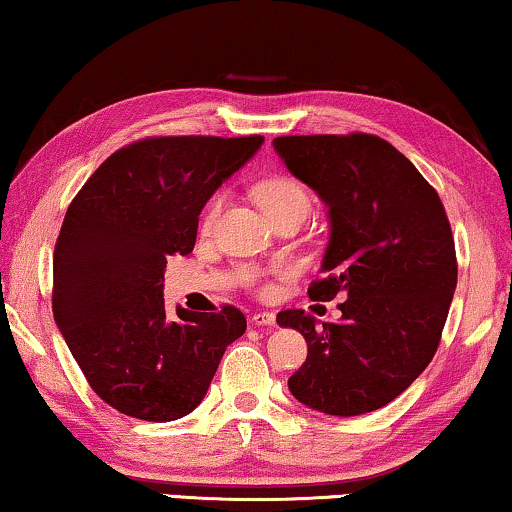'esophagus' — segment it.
Here are the masks:
<instances>
[{
  "label": "esophagus",
  "instance_id": "1",
  "mask_svg": "<svg viewBox=\"0 0 512 512\" xmlns=\"http://www.w3.org/2000/svg\"><path fill=\"white\" fill-rule=\"evenodd\" d=\"M250 322L255 326H276V315H273V312H255V315L250 317Z\"/></svg>",
  "mask_w": 512,
  "mask_h": 512
}]
</instances>
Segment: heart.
<instances>
[{
    "label": "heart",
    "instance_id": "obj_1",
    "mask_svg": "<svg viewBox=\"0 0 512 512\" xmlns=\"http://www.w3.org/2000/svg\"><path fill=\"white\" fill-rule=\"evenodd\" d=\"M255 195H257V202L262 204L264 211L269 213V218H278L282 213L287 211H308L310 209V195L308 190L303 188V183H299L292 177H269L264 181H259L255 186ZM225 207V195L218 193L213 195L207 207L202 211V220H200V230L202 232H211L213 227H216L220 213H223ZM271 278H289L294 276V266L289 262H278L271 266L269 271Z\"/></svg>",
    "mask_w": 512,
    "mask_h": 512
}]
</instances>
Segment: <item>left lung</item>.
I'll return each instance as SVG.
<instances>
[{
    "instance_id": "obj_1",
    "label": "left lung",
    "mask_w": 512,
    "mask_h": 512,
    "mask_svg": "<svg viewBox=\"0 0 512 512\" xmlns=\"http://www.w3.org/2000/svg\"><path fill=\"white\" fill-rule=\"evenodd\" d=\"M273 147L329 204L324 276L310 299L347 296L340 322L278 312L308 342L289 391L322 414H368L407 391L437 352L457 285L451 223L437 190L377 135H282Z\"/></svg>"
}]
</instances>
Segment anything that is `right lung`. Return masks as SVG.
Returning <instances> with one entry per match:
<instances>
[{
	"instance_id": "add662e5",
	"label": "right lung",
	"mask_w": 512,
	"mask_h": 512,
	"mask_svg": "<svg viewBox=\"0 0 512 512\" xmlns=\"http://www.w3.org/2000/svg\"><path fill=\"white\" fill-rule=\"evenodd\" d=\"M262 135H156L114 151L68 204L52 257V312L105 404L140 421L193 411L246 331L234 305L167 315V257L193 253L209 197Z\"/></svg>"
}]
</instances>
